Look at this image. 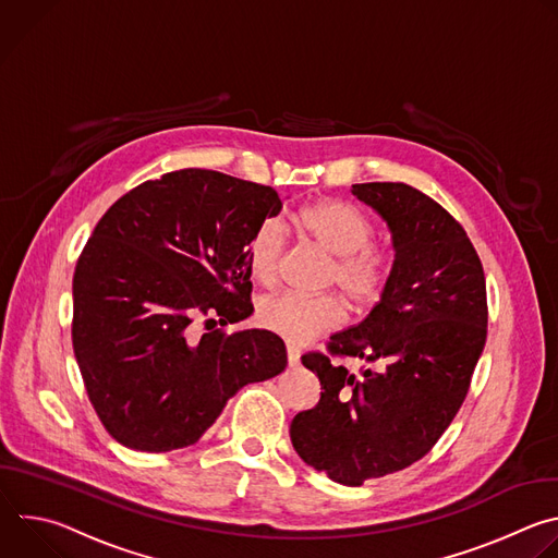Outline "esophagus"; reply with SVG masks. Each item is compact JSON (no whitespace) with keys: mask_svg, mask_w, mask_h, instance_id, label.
<instances>
[{"mask_svg":"<svg viewBox=\"0 0 558 558\" xmlns=\"http://www.w3.org/2000/svg\"><path fill=\"white\" fill-rule=\"evenodd\" d=\"M287 362H289V366L300 364V351L295 347H287Z\"/></svg>","mask_w":558,"mask_h":558,"instance_id":"34e87169","label":"esophagus"}]
</instances>
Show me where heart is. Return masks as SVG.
I'll return each mask as SVG.
<instances>
[{
    "label": "heart",
    "instance_id": "1",
    "mask_svg": "<svg viewBox=\"0 0 558 558\" xmlns=\"http://www.w3.org/2000/svg\"><path fill=\"white\" fill-rule=\"evenodd\" d=\"M298 222L313 243L336 258L329 280L338 284L344 298L357 308L373 306L392 271L390 254L371 245L375 238L373 220L351 203L327 201L302 209ZM284 245L287 231L278 218H267L256 227L247 245V267L258 282L276 280ZM342 320L344 308L333 295L278 293L258 306V323L291 344H306L331 333Z\"/></svg>",
    "mask_w": 558,
    "mask_h": 558
}]
</instances>
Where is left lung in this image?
<instances>
[{
    "mask_svg": "<svg viewBox=\"0 0 558 558\" xmlns=\"http://www.w3.org/2000/svg\"><path fill=\"white\" fill-rule=\"evenodd\" d=\"M392 238V271L364 320L331 336V355L381 360L355 377L323 353L302 355L320 402L291 422V444L342 486L404 470L444 435L465 400L488 329L486 278L463 227L407 183H360Z\"/></svg>",
    "mask_w": 558,
    "mask_h": 558,
    "instance_id": "8db88e82",
    "label": "left lung"
}]
</instances>
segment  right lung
Segmentation results:
<instances>
[{"label": "right lung", "mask_w": 558, "mask_h": 558, "mask_svg": "<svg viewBox=\"0 0 558 558\" xmlns=\"http://www.w3.org/2000/svg\"><path fill=\"white\" fill-rule=\"evenodd\" d=\"M280 209L267 185L190 168L141 183L97 222L72 278V347L119 444L192 446L229 397L284 371L271 331L216 329L198 342L187 333L198 315L220 327L252 315L247 245Z\"/></svg>", "instance_id": "add662e5"}]
</instances>
